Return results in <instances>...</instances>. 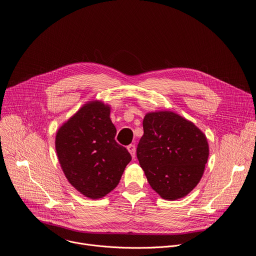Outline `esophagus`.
<instances>
[{"instance_id":"esophagus-1","label":"esophagus","mask_w":256,"mask_h":256,"mask_svg":"<svg viewBox=\"0 0 256 256\" xmlns=\"http://www.w3.org/2000/svg\"><path fill=\"white\" fill-rule=\"evenodd\" d=\"M127 148H128V150H129V152L131 154L132 158L134 159V158H135V154H136V148H135V146H134V144H129V146H127Z\"/></svg>"}]
</instances>
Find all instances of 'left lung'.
Wrapping results in <instances>:
<instances>
[{
    "label": "left lung",
    "instance_id": "obj_1",
    "mask_svg": "<svg viewBox=\"0 0 256 256\" xmlns=\"http://www.w3.org/2000/svg\"><path fill=\"white\" fill-rule=\"evenodd\" d=\"M136 156L150 186L165 200L186 196L200 182L209 148L203 132L172 112L146 114Z\"/></svg>",
    "mask_w": 256,
    "mask_h": 256
}]
</instances>
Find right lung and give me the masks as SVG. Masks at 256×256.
Wrapping results in <instances>:
<instances>
[{"label":"right lung","mask_w":256,"mask_h":256,"mask_svg":"<svg viewBox=\"0 0 256 256\" xmlns=\"http://www.w3.org/2000/svg\"><path fill=\"white\" fill-rule=\"evenodd\" d=\"M110 112L102 102H89L56 134V152L68 180L90 199L102 198L119 184L132 159L114 140Z\"/></svg>","instance_id":"right-lung-1"}]
</instances>
